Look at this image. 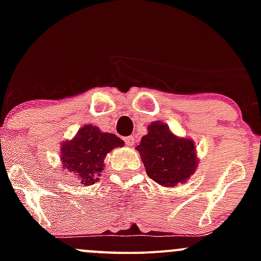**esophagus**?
<instances>
[{
	"mask_svg": "<svg viewBox=\"0 0 261 261\" xmlns=\"http://www.w3.org/2000/svg\"><path fill=\"white\" fill-rule=\"evenodd\" d=\"M123 141H125L127 146H131L135 144V139H134V136H126V138H123Z\"/></svg>",
	"mask_w": 261,
	"mask_h": 261,
	"instance_id": "1",
	"label": "esophagus"
}]
</instances>
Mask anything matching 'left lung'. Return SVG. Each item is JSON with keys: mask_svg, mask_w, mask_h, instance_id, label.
<instances>
[{"mask_svg": "<svg viewBox=\"0 0 261 261\" xmlns=\"http://www.w3.org/2000/svg\"><path fill=\"white\" fill-rule=\"evenodd\" d=\"M147 175L163 187L186 183L198 167L196 144L192 139L177 136L167 123L154 121L136 146Z\"/></svg>", "mask_w": 261, "mask_h": 261, "instance_id": "1", "label": "left lung"}]
</instances>
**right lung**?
<instances>
[{
  "label": "right lung",
  "instance_id": "1",
  "mask_svg": "<svg viewBox=\"0 0 261 261\" xmlns=\"http://www.w3.org/2000/svg\"><path fill=\"white\" fill-rule=\"evenodd\" d=\"M125 145L115 134L103 133L97 126L83 125L70 140L60 146V164L65 174H72L84 186H92L105 169V158L115 147Z\"/></svg>",
  "mask_w": 261,
  "mask_h": 261
}]
</instances>
